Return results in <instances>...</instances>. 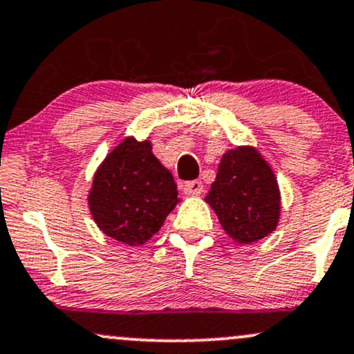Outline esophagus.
<instances>
[{
    "instance_id": "34e87169",
    "label": "esophagus",
    "mask_w": 354,
    "mask_h": 354,
    "mask_svg": "<svg viewBox=\"0 0 354 354\" xmlns=\"http://www.w3.org/2000/svg\"><path fill=\"white\" fill-rule=\"evenodd\" d=\"M183 192H185V195H189V196L201 195V192H203V183L198 180L186 181V183L183 185Z\"/></svg>"
}]
</instances>
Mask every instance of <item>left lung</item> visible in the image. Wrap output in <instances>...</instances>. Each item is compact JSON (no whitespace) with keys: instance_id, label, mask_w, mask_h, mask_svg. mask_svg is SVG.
I'll use <instances>...</instances> for the list:
<instances>
[{"instance_id":"1","label":"left lung","mask_w":354,"mask_h":354,"mask_svg":"<svg viewBox=\"0 0 354 354\" xmlns=\"http://www.w3.org/2000/svg\"><path fill=\"white\" fill-rule=\"evenodd\" d=\"M205 201L216 213L225 234L242 245L274 234L281 220L277 178L254 146H236L221 156Z\"/></svg>"}]
</instances>
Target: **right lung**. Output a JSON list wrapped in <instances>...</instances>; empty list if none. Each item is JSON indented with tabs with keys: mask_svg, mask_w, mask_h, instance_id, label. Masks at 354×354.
Segmentation results:
<instances>
[{
	"mask_svg": "<svg viewBox=\"0 0 354 354\" xmlns=\"http://www.w3.org/2000/svg\"><path fill=\"white\" fill-rule=\"evenodd\" d=\"M178 201L173 174L154 156L149 139L133 136L104 158L87 196L100 232L129 247L142 245L159 232Z\"/></svg>",
	"mask_w": 354,
	"mask_h": 354,
	"instance_id": "add662e5",
	"label": "right lung"
}]
</instances>
